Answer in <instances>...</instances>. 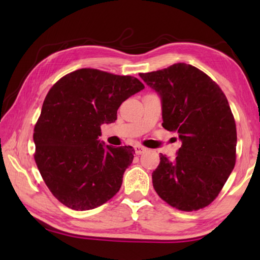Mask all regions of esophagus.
<instances>
[{"instance_id": "34e87169", "label": "esophagus", "mask_w": 260, "mask_h": 260, "mask_svg": "<svg viewBox=\"0 0 260 260\" xmlns=\"http://www.w3.org/2000/svg\"><path fill=\"white\" fill-rule=\"evenodd\" d=\"M134 149H135L136 155H142V153L147 150V148H144L142 146H135Z\"/></svg>"}]
</instances>
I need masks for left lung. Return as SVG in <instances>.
<instances>
[{"instance_id":"8db88e82","label":"left lung","mask_w":260,"mask_h":260,"mask_svg":"<svg viewBox=\"0 0 260 260\" xmlns=\"http://www.w3.org/2000/svg\"><path fill=\"white\" fill-rule=\"evenodd\" d=\"M140 77L160 98L162 127L182 143L174 159L160 153L153 188L173 208H205L235 166L236 126L226 96L209 76L186 63Z\"/></svg>"}]
</instances>
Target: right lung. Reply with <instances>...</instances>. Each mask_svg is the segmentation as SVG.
<instances>
[{"label": "right lung", "instance_id": "obj_1", "mask_svg": "<svg viewBox=\"0 0 260 260\" xmlns=\"http://www.w3.org/2000/svg\"><path fill=\"white\" fill-rule=\"evenodd\" d=\"M144 88L139 79L80 69L51 87L35 125V162L57 200L85 211L119 191L134 158L132 147L101 142V126L117 120V110Z\"/></svg>", "mask_w": 260, "mask_h": 260}]
</instances>
